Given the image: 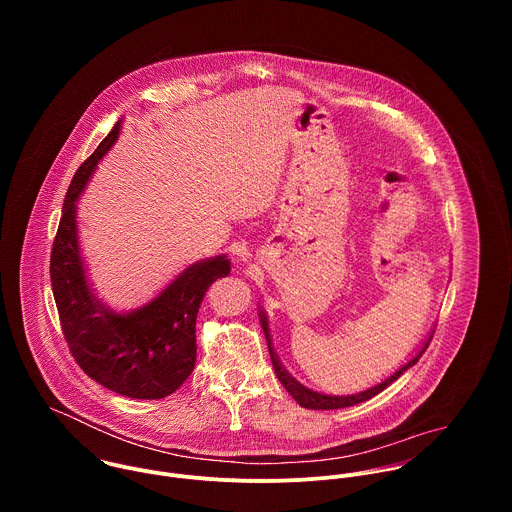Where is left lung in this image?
<instances>
[{
    "mask_svg": "<svg viewBox=\"0 0 512 512\" xmlns=\"http://www.w3.org/2000/svg\"><path fill=\"white\" fill-rule=\"evenodd\" d=\"M261 326H263V330H265V338H267V344H269V354H271V360H273V369H275V375H277V379L281 381V385L285 387V391L294 397L302 407H306V409H322V411H326V409H342V407H352V405H358V403H362V401H369L371 397H375V395H379L383 389H387L393 381H397L409 367H413V364L421 358V354L425 352V348L429 346V340L425 342V346L407 362V364H403V367L397 371V373H393L389 379H385L381 385H375V387H371V389H367V391H362V393H356V395H346V397H332V395H322V393H316V391H310V389H306L304 385H300L294 377H289L287 375V371L281 367L279 364V360H277V354L273 352V346H271V338H269V328H267V320H265V316H263V312H261Z\"/></svg>",
    "mask_w": 512,
    "mask_h": 512,
    "instance_id": "8db88e82",
    "label": "left lung"
}]
</instances>
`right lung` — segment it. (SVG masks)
Returning <instances> with one entry per match:
<instances>
[{"instance_id":"add662e5","label":"right lung","mask_w":512,"mask_h":512,"mask_svg":"<svg viewBox=\"0 0 512 512\" xmlns=\"http://www.w3.org/2000/svg\"><path fill=\"white\" fill-rule=\"evenodd\" d=\"M119 127L121 121L68 186L50 253V281L64 340L79 367L119 395L162 399L194 371L200 304L208 287L229 275L231 263L218 255L186 267L156 300L131 314H115L95 300L79 253L75 202L97 162L115 143Z\"/></svg>"}]
</instances>
